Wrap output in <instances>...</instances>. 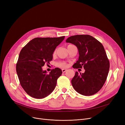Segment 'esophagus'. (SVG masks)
<instances>
[{
  "label": "esophagus",
  "instance_id": "34e87169",
  "mask_svg": "<svg viewBox=\"0 0 125 125\" xmlns=\"http://www.w3.org/2000/svg\"><path fill=\"white\" fill-rule=\"evenodd\" d=\"M62 71L63 73H65L66 71H67V69H62Z\"/></svg>",
  "mask_w": 125,
  "mask_h": 125
}]
</instances>
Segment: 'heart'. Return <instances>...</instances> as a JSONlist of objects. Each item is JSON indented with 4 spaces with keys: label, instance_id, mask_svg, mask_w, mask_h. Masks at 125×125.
<instances>
[{
    "label": "heart",
    "instance_id": "obj_1",
    "mask_svg": "<svg viewBox=\"0 0 125 125\" xmlns=\"http://www.w3.org/2000/svg\"><path fill=\"white\" fill-rule=\"evenodd\" d=\"M57 65L58 66L60 67H65L66 66V64L63 62H58L57 63Z\"/></svg>",
    "mask_w": 125,
    "mask_h": 125
}]
</instances>
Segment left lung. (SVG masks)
<instances>
[{"label": "left lung", "mask_w": 125, "mask_h": 125, "mask_svg": "<svg viewBox=\"0 0 125 125\" xmlns=\"http://www.w3.org/2000/svg\"><path fill=\"white\" fill-rule=\"evenodd\" d=\"M66 42L75 45L78 49L79 59L73 68L84 67L85 70L83 73L75 72L72 80L73 88L83 95L94 94L104 85L110 67L104 46L100 42L88 35L70 36Z\"/></svg>", "instance_id": "8db88e82"}]
</instances>
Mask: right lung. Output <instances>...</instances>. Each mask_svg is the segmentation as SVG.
Wrapping results in <instances>:
<instances>
[{"instance_id": "1", "label": "right lung", "mask_w": 125, "mask_h": 125, "mask_svg": "<svg viewBox=\"0 0 125 125\" xmlns=\"http://www.w3.org/2000/svg\"><path fill=\"white\" fill-rule=\"evenodd\" d=\"M64 38H35L20 51L16 72L21 86L31 96L44 98L55 88L61 69L56 68L47 73L42 67L52 60L54 51Z\"/></svg>"}]
</instances>
